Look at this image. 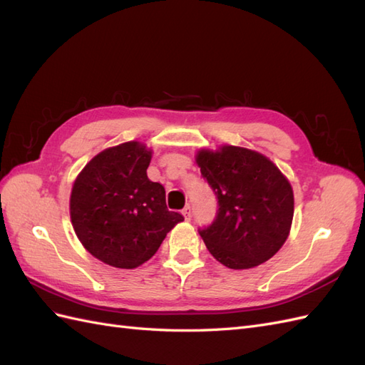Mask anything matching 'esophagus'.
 <instances>
[{"label": "esophagus", "mask_w": 365, "mask_h": 365, "mask_svg": "<svg viewBox=\"0 0 365 365\" xmlns=\"http://www.w3.org/2000/svg\"><path fill=\"white\" fill-rule=\"evenodd\" d=\"M182 216H184V219L185 220H190V216H192V210H190V205L189 204H187L184 208H182Z\"/></svg>", "instance_id": "esophagus-1"}]
</instances>
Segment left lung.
Segmentation results:
<instances>
[{"label": "left lung", "instance_id": "obj_1", "mask_svg": "<svg viewBox=\"0 0 365 365\" xmlns=\"http://www.w3.org/2000/svg\"><path fill=\"white\" fill-rule=\"evenodd\" d=\"M196 164L217 197L215 222L200 230L212 256L231 269L259 267L289 236L294 192L263 153L239 146L200 149Z\"/></svg>", "mask_w": 365, "mask_h": 365}]
</instances>
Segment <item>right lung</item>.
Returning <instances> with one entry per match:
<instances>
[{"label": "right lung", "mask_w": 365, "mask_h": 365, "mask_svg": "<svg viewBox=\"0 0 365 365\" xmlns=\"http://www.w3.org/2000/svg\"><path fill=\"white\" fill-rule=\"evenodd\" d=\"M150 158L152 150L143 143H121L97 153L73 184L70 216L76 236L109 267H140L184 220L168 210L164 187L148 178Z\"/></svg>", "instance_id": "right-lung-1"}]
</instances>
